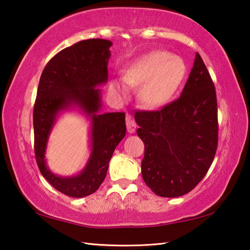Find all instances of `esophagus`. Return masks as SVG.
I'll return each mask as SVG.
<instances>
[{
	"label": "esophagus",
	"mask_w": 250,
	"mask_h": 250,
	"mask_svg": "<svg viewBox=\"0 0 250 250\" xmlns=\"http://www.w3.org/2000/svg\"><path fill=\"white\" fill-rule=\"evenodd\" d=\"M136 126V122L133 119H131L130 116H126V130H128L129 133H134Z\"/></svg>",
	"instance_id": "esophagus-1"
}]
</instances>
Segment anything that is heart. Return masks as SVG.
Wrapping results in <instances>:
<instances>
[{"instance_id": "b5f03b06", "label": "heart", "mask_w": 250, "mask_h": 250, "mask_svg": "<svg viewBox=\"0 0 250 250\" xmlns=\"http://www.w3.org/2000/svg\"><path fill=\"white\" fill-rule=\"evenodd\" d=\"M186 72L183 59L167 51H151L132 63L125 70L124 79H111L108 91L111 97L125 101L129 98L131 87L142 86V102L151 108L161 107L176 93Z\"/></svg>"}]
</instances>
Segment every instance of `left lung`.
Returning a JSON list of instances; mask_svg holds the SVG:
<instances>
[{"mask_svg": "<svg viewBox=\"0 0 250 250\" xmlns=\"http://www.w3.org/2000/svg\"><path fill=\"white\" fill-rule=\"evenodd\" d=\"M136 133L145 144L142 176L157 195L177 198L206 175L218 145L217 98L196 52L180 97L161 110L137 111Z\"/></svg>", "mask_w": 250, "mask_h": 250, "instance_id": "left-lung-1", "label": "left lung"}]
</instances>
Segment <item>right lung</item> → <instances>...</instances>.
Returning a JSON list of instances; mask_svg holds the SVG:
<instances>
[{"mask_svg":"<svg viewBox=\"0 0 250 250\" xmlns=\"http://www.w3.org/2000/svg\"><path fill=\"white\" fill-rule=\"evenodd\" d=\"M110 41L84 40L61 50L47 63L40 79L33 111L34 151L42 175L52 187L72 198H83L99 189L115 148L125 135V113L99 114L101 89L108 79ZM77 108L92 122L90 157L83 171L59 177L46 167V144L57 116Z\"/></svg>","mask_w":250,"mask_h":250,"instance_id":"right-lung-1","label":"right lung"}]
</instances>
